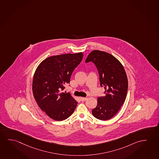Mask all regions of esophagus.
Segmentation results:
<instances>
[{"instance_id": "34e87169", "label": "esophagus", "mask_w": 159, "mask_h": 159, "mask_svg": "<svg viewBox=\"0 0 159 159\" xmlns=\"http://www.w3.org/2000/svg\"><path fill=\"white\" fill-rule=\"evenodd\" d=\"M81 99V101H82V102H84V101H86L87 100V98H84V97H81L80 98Z\"/></svg>"}]
</instances>
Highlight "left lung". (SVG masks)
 <instances>
[{
	"label": "left lung",
	"instance_id": "left-lung-1",
	"mask_svg": "<svg viewBox=\"0 0 159 159\" xmlns=\"http://www.w3.org/2000/svg\"><path fill=\"white\" fill-rule=\"evenodd\" d=\"M91 61L98 69L101 86L106 89V95L97 99V106L92 109V114L99 120H107L118 112L125 100L128 78L121 62L110 53L92 51L86 60V63Z\"/></svg>",
	"mask_w": 159,
	"mask_h": 159
}]
</instances>
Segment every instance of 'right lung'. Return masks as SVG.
I'll use <instances>...</instances> for the list:
<instances>
[{
  "instance_id": "add662e5",
  "label": "right lung",
  "mask_w": 159,
  "mask_h": 159,
  "mask_svg": "<svg viewBox=\"0 0 159 159\" xmlns=\"http://www.w3.org/2000/svg\"><path fill=\"white\" fill-rule=\"evenodd\" d=\"M82 52L52 56L43 60L33 77V95L39 107L50 118L62 121L68 118L78 102L63 93L73 70L83 58Z\"/></svg>"
}]
</instances>
